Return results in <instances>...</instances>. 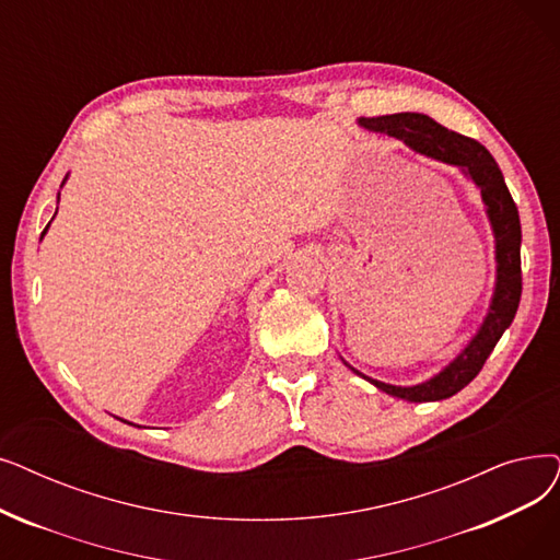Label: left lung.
<instances>
[{
  "mask_svg": "<svg viewBox=\"0 0 560 560\" xmlns=\"http://www.w3.org/2000/svg\"><path fill=\"white\" fill-rule=\"evenodd\" d=\"M361 126L402 139L407 145H411V149L423 155L462 166L471 176V180L480 187L482 201L488 206V214L497 237L499 265H497L494 300L480 331L474 336L471 343L451 363V366H446L440 375L419 386H392V384L371 380L377 388H382L384 394L409 400V402L444 400L455 396L459 388H465L480 373L485 361H488L494 346L499 343V338L515 318L520 298H522L520 212L505 187L497 160L476 139L453 132L425 114H411V112L361 118ZM354 373L361 375L359 371Z\"/></svg>",
  "mask_w": 560,
  "mask_h": 560,
  "instance_id": "1",
  "label": "left lung"
}]
</instances>
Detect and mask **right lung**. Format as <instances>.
Returning a JSON list of instances; mask_svg holds the SVG:
<instances>
[{
    "instance_id": "right-lung-1",
    "label": "right lung",
    "mask_w": 560,
    "mask_h": 560,
    "mask_svg": "<svg viewBox=\"0 0 560 560\" xmlns=\"http://www.w3.org/2000/svg\"><path fill=\"white\" fill-rule=\"evenodd\" d=\"M45 231H47V229H45ZM45 231H43V233H45Z\"/></svg>"
}]
</instances>
